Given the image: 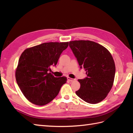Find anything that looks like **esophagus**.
<instances>
[{
  "label": "esophagus",
  "instance_id": "1",
  "mask_svg": "<svg viewBox=\"0 0 133 133\" xmlns=\"http://www.w3.org/2000/svg\"><path fill=\"white\" fill-rule=\"evenodd\" d=\"M67 79H68V80H69V81H70V82H74V81H75V80H76L75 79H73V78H70V77H68Z\"/></svg>",
  "mask_w": 133,
  "mask_h": 133
}]
</instances>
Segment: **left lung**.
<instances>
[{
    "instance_id": "obj_1",
    "label": "left lung",
    "mask_w": 133,
    "mask_h": 133,
    "mask_svg": "<svg viewBox=\"0 0 133 133\" xmlns=\"http://www.w3.org/2000/svg\"><path fill=\"white\" fill-rule=\"evenodd\" d=\"M69 46L87 75L78 80L80 88L76 94L90 104L102 102L114 83L115 65L111 53L103 45L90 41H70Z\"/></svg>"
}]
</instances>
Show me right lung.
Segmentation results:
<instances>
[{
  "mask_svg": "<svg viewBox=\"0 0 133 133\" xmlns=\"http://www.w3.org/2000/svg\"><path fill=\"white\" fill-rule=\"evenodd\" d=\"M69 42L44 43L24 51L15 70V78L29 101L43 106L52 101L66 82L65 76L56 78L48 71L56 65Z\"/></svg>",
  "mask_w": 133,
  "mask_h": 133,
  "instance_id": "right-lung-1",
  "label": "right lung"
}]
</instances>
